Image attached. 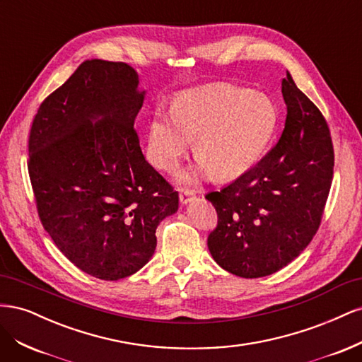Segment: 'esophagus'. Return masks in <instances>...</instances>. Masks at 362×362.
<instances>
[{"label": "esophagus", "mask_w": 362, "mask_h": 362, "mask_svg": "<svg viewBox=\"0 0 362 362\" xmlns=\"http://www.w3.org/2000/svg\"><path fill=\"white\" fill-rule=\"evenodd\" d=\"M194 198V192L193 190H189V189H181L180 190V202L182 205H187L193 201Z\"/></svg>", "instance_id": "obj_1"}]
</instances>
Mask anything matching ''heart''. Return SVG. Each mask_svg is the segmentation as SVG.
<instances>
[{
  "mask_svg": "<svg viewBox=\"0 0 362 362\" xmlns=\"http://www.w3.org/2000/svg\"><path fill=\"white\" fill-rule=\"evenodd\" d=\"M169 116L158 112L152 117L148 156L157 169L172 172L193 140L198 163L180 173L184 184L245 173L259 160L278 125V108L270 98L231 84L178 95Z\"/></svg>",
  "mask_w": 362,
  "mask_h": 362,
  "instance_id": "1",
  "label": "heart"
}]
</instances>
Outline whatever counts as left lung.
Returning a JSON list of instances; mask_svg holds the SVG:
<instances>
[{
  "mask_svg": "<svg viewBox=\"0 0 362 362\" xmlns=\"http://www.w3.org/2000/svg\"><path fill=\"white\" fill-rule=\"evenodd\" d=\"M287 104L281 139L257 166L205 199L217 211L208 249L235 276L272 275L300 255L319 229L334 175L326 120L293 81L282 80Z\"/></svg>",
  "mask_w": 362,
  "mask_h": 362,
  "instance_id": "8db88e82",
  "label": "left lung"
}]
</instances>
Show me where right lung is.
<instances>
[{
  "label": "right lung",
  "mask_w": 362,
  "mask_h": 362,
  "mask_svg": "<svg viewBox=\"0 0 362 362\" xmlns=\"http://www.w3.org/2000/svg\"><path fill=\"white\" fill-rule=\"evenodd\" d=\"M146 90L127 63L83 62L39 107L28 173L40 222L87 275L117 281L154 255L178 192L145 160L134 119Z\"/></svg>",
  "instance_id": "obj_1"
}]
</instances>
